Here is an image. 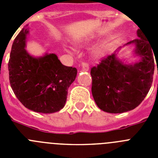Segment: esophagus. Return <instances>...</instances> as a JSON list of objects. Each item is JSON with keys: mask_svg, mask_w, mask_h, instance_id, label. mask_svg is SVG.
<instances>
[{"mask_svg": "<svg viewBox=\"0 0 158 158\" xmlns=\"http://www.w3.org/2000/svg\"><path fill=\"white\" fill-rule=\"evenodd\" d=\"M81 66V69L83 71H89V66L87 63H85V62H82Z\"/></svg>", "mask_w": 158, "mask_h": 158, "instance_id": "obj_1", "label": "esophagus"}]
</instances>
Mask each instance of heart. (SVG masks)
<instances>
[{"label": "heart", "mask_w": 158, "mask_h": 158, "mask_svg": "<svg viewBox=\"0 0 158 158\" xmlns=\"http://www.w3.org/2000/svg\"><path fill=\"white\" fill-rule=\"evenodd\" d=\"M86 43H87V42H83V41H82V42H80V43H78V45H79V46H84V45H85V44H86ZM66 51H68V52H71V50H70V49H69V48H67ZM100 50H97V53H100Z\"/></svg>", "instance_id": "b5f03b06"}]
</instances>
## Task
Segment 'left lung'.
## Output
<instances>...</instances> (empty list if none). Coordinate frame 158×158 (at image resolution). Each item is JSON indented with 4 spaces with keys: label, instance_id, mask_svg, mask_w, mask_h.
<instances>
[{
    "label": "left lung",
    "instance_id": "8db88e82",
    "mask_svg": "<svg viewBox=\"0 0 158 158\" xmlns=\"http://www.w3.org/2000/svg\"><path fill=\"white\" fill-rule=\"evenodd\" d=\"M139 39L126 45L135 44V53L140 61L127 65L115 53L101 60L91 69L92 94L99 108L108 113H123L135 109L150 91L154 73L153 51L146 35L137 31Z\"/></svg>",
    "mask_w": 158,
    "mask_h": 158
}]
</instances>
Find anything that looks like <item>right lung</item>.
I'll list each match as a JSON object with an SVG mask.
<instances>
[{
	"label": "right lung",
	"instance_id": "1",
	"mask_svg": "<svg viewBox=\"0 0 158 158\" xmlns=\"http://www.w3.org/2000/svg\"><path fill=\"white\" fill-rule=\"evenodd\" d=\"M28 33L23 27L12 43L8 61L11 87L25 107L44 114L56 112L65 106L77 70L62 65L55 54L30 55L25 50Z\"/></svg>",
	"mask_w": 158,
	"mask_h": 158
}]
</instances>
